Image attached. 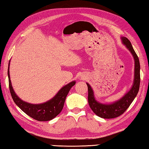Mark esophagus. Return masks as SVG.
I'll return each instance as SVG.
<instances>
[{
	"mask_svg": "<svg viewBox=\"0 0 149 149\" xmlns=\"http://www.w3.org/2000/svg\"><path fill=\"white\" fill-rule=\"evenodd\" d=\"M85 78H86V77H85L84 75H80V76H79V79H80V80L84 79Z\"/></svg>",
	"mask_w": 149,
	"mask_h": 149,
	"instance_id": "obj_1",
	"label": "esophagus"
}]
</instances>
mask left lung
Returning a JSON list of instances; mask_svg holds the SVG:
<instances>
[{"mask_svg": "<svg viewBox=\"0 0 149 149\" xmlns=\"http://www.w3.org/2000/svg\"><path fill=\"white\" fill-rule=\"evenodd\" d=\"M121 40L127 49L131 52L135 61L134 80L131 89L119 100L110 104H103L96 101L94 93L90 85L86 83L88 90V103L96 115L103 118H116L123 114L129 107L136 97L140 85V63L139 57L134 51L130 41L126 37H121Z\"/></svg>", "mask_w": 149, "mask_h": 149, "instance_id": "1", "label": "left lung"}]
</instances>
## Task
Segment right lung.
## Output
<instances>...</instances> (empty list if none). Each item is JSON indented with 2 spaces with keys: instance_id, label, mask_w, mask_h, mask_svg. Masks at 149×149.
<instances>
[{
  "instance_id": "add662e5",
  "label": "right lung",
  "mask_w": 149,
  "mask_h": 149,
  "mask_svg": "<svg viewBox=\"0 0 149 149\" xmlns=\"http://www.w3.org/2000/svg\"><path fill=\"white\" fill-rule=\"evenodd\" d=\"M10 61L8 69L9 88L12 97L15 103L28 116L38 121H49L61 113L68 93L76 82L72 81L64 86L50 100L40 104H31L23 101L17 97L12 86L9 71Z\"/></svg>"
}]
</instances>
